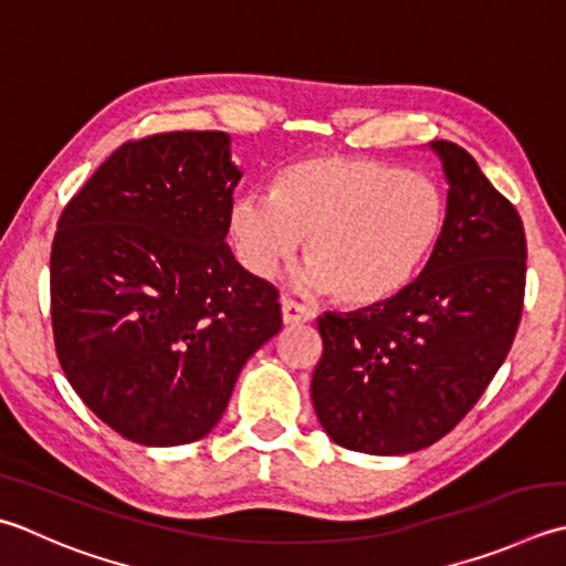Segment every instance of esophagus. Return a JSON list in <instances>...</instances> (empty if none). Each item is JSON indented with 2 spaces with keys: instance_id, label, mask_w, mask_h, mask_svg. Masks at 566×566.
Listing matches in <instances>:
<instances>
[{
  "instance_id": "esophagus-1",
  "label": "esophagus",
  "mask_w": 566,
  "mask_h": 566,
  "mask_svg": "<svg viewBox=\"0 0 566 566\" xmlns=\"http://www.w3.org/2000/svg\"><path fill=\"white\" fill-rule=\"evenodd\" d=\"M314 318V314L308 312L304 304H296L292 298H282V321L286 326H296V324H308Z\"/></svg>"
}]
</instances>
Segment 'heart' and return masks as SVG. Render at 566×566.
<instances>
[{
  "label": "heart",
  "instance_id": "b5f03b06",
  "mask_svg": "<svg viewBox=\"0 0 566 566\" xmlns=\"http://www.w3.org/2000/svg\"><path fill=\"white\" fill-rule=\"evenodd\" d=\"M242 268L270 280L306 240L294 284L350 308L392 302L422 272L444 235L447 201L422 174L365 157H308L276 174L272 193L230 206Z\"/></svg>",
  "mask_w": 566,
  "mask_h": 566
}]
</instances>
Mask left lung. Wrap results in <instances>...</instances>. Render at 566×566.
<instances>
[{
	"label": "left lung",
	"instance_id": "1",
	"mask_svg": "<svg viewBox=\"0 0 566 566\" xmlns=\"http://www.w3.org/2000/svg\"><path fill=\"white\" fill-rule=\"evenodd\" d=\"M431 149L449 181L434 258L392 302L318 318V422L338 447L375 457L447 437L491 385L523 314L527 245L515 206L459 144Z\"/></svg>",
	"mask_w": 566,
	"mask_h": 566
}]
</instances>
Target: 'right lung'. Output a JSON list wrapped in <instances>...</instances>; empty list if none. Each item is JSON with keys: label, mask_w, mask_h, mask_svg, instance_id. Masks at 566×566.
<instances>
[{"label": "right lung", "mask_w": 566, "mask_h": 566, "mask_svg": "<svg viewBox=\"0 0 566 566\" xmlns=\"http://www.w3.org/2000/svg\"><path fill=\"white\" fill-rule=\"evenodd\" d=\"M240 179L226 132H164L109 154L59 218L55 353L81 400L135 444L206 437L282 328L280 292L226 242Z\"/></svg>", "instance_id": "add662e5"}]
</instances>
